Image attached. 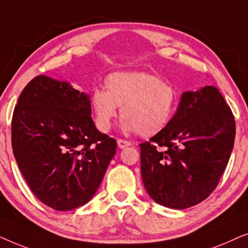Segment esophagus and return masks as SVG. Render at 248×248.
<instances>
[{
  "instance_id": "1",
  "label": "esophagus",
  "mask_w": 248,
  "mask_h": 248,
  "mask_svg": "<svg viewBox=\"0 0 248 248\" xmlns=\"http://www.w3.org/2000/svg\"><path fill=\"white\" fill-rule=\"evenodd\" d=\"M117 145H118V148H120V149H124V148L128 147V145H131V142L126 141V140H122V139H118Z\"/></svg>"
}]
</instances>
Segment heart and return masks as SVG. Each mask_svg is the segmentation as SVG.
Instances as JSON below:
<instances>
[{"label":"heart","mask_w":248,"mask_h":248,"mask_svg":"<svg viewBox=\"0 0 248 248\" xmlns=\"http://www.w3.org/2000/svg\"><path fill=\"white\" fill-rule=\"evenodd\" d=\"M178 105V93L171 83L149 72H114L105 79V90L94 89L90 106L94 123L107 132L122 107V128L155 137L170 123Z\"/></svg>","instance_id":"b5f03b06"}]
</instances>
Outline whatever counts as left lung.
<instances>
[{
    "mask_svg": "<svg viewBox=\"0 0 248 248\" xmlns=\"http://www.w3.org/2000/svg\"><path fill=\"white\" fill-rule=\"evenodd\" d=\"M235 134L232 109L216 87L186 91L168 126L140 144L148 194L178 210L204 201L228 165Z\"/></svg>",
    "mask_w": 248,
    "mask_h": 248,
    "instance_id": "obj_1",
    "label": "left lung"
}]
</instances>
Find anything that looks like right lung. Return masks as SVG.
<instances>
[{
  "label": "right lung",
  "mask_w": 248,
  "mask_h": 248,
  "mask_svg": "<svg viewBox=\"0 0 248 248\" xmlns=\"http://www.w3.org/2000/svg\"><path fill=\"white\" fill-rule=\"evenodd\" d=\"M13 155L36 198L57 211L89 202L116 154V140L91 118L89 94L47 76L20 94L11 124Z\"/></svg>",
  "instance_id": "obj_1"
}]
</instances>
